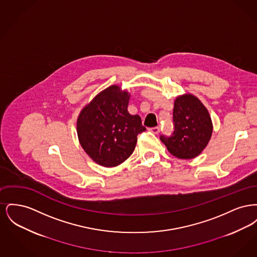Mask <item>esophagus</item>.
I'll return each instance as SVG.
<instances>
[{
  "label": "esophagus",
  "mask_w": 257,
  "mask_h": 257,
  "mask_svg": "<svg viewBox=\"0 0 257 257\" xmlns=\"http://www.w3.org/2000/svg\"><path fill=\"white\" fill-rule=\"evenodd\" d=\"M150 132H152L153 134H158L160 132L159 127H152V128H149L148 129Z\"/></svg>",
  "instance_id": "1"
}]
</instances>
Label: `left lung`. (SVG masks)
I'll use <instances>...</instances> for the list:
<instances>
[{
	"label": "left lung",
	"mask_w": 257,
	"mask_h": 257,
	"mask_svg": "<svg viewBox=\"0 0 257 257\" xmlns=\"http://www.w3.org/2000/svg\"><path fill=\"white\" fill-rule=\"evenodd\" d=\"M173 125L171 137L162 135L160 139L174 157L193 159L207 147L213 124L207 109L195 95L187 93L176 97Z\"/></svg>",
	"instance_id": "left-lung-1"
}]
</instances>
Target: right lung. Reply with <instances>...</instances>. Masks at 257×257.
I'll use <instances>...</instances> for the list:
<instances>
[{
	"mask_svg": "<svg viewBox=\"0 0 257 257\" xmlns=\"http://www.w3.org/2000/svg\"><path fill=\"white\" fill-rule=\"evenodd\" d=\"M130 94L120 86L99 92L81 110L77 119L79 142L96 164L112 168L128 159L137 145V136L146 131L140 115L127 110Z\"/></svg>",
	"mask_w": 257,
	"mask_h": 257,
	"instance_id": "add662e5",
	"label": "right lung"
}]
</instances>
